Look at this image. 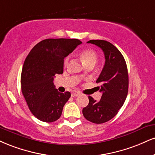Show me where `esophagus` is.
I'll return each instance as SVG.
<instances>
[{"instance_id":"esophagus-1","label":"esophagus","mask_w":155,"mask_h":155,"mask_svg":"<svg viewBox=\"0 0 155 155\" xmlns=\"http://www.w3.org/2000/svg\"><path fill=\"white\" fill-rule=\"evenodd\" d=\"M79 94H80V92H77V91H73V92H71L72 97H76V96L79 95Z\"/></svg>"}]
</instances>
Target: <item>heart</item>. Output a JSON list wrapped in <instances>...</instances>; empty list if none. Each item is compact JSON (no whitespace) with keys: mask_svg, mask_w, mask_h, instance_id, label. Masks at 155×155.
I'll use <instances>...</instances> for the list:
<instances>
[{"mask_svg":"<svg viewBox=\"0 0 155 155\" xmlns=\"http://www.w3.org/2000/svg\"><path fill=\"white\" fill-rule=\"evenodd\" d=\"M80 56H81L83 62L84 63L86 66L89 64V63H94L95 64L97 61V54L94 50L92 49L84 50L80 53ZM70 59V55L66 57V58L64 60V66H67L68 64Z\"/></svg>","mask_w":155,"mask_h":155,"instance_id":"heart-1","label":"heart"}]
</instances>
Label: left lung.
I'll return each mask as SVG.
<instances>
[{
	"mask_svg": "<svg viewBox=\"0 0 155 155\" xmlns=\"http://www.w3.org/2000/svg\"><path fill=\"white\" fill-rule=\"evenodd\" d=\"M87 42L101 48L105 63L96 81L100 84L97 89L102 93L101 100L96 101L89 96V104L83 108L82 113L90 122L103 124L116 115L127 97V66L122 54L110 42L101 40H91Z\"/></svg>",
	"mask_w": 155,
	"mask_h": 155,
	"instance_id": "8db88e82",
	"label": "left lung"
}]
</instances>
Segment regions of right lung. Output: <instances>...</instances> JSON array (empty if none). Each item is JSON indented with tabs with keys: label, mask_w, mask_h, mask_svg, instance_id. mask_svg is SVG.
Listing matches in <instances>:
<instances>
[{
	"label": "right lung",
	"mask_w": 155,
	"mask_h": 155,
	"mask_svg": "<svg viewBox=\"0 0 155 155\" xmlns=\"http://www.w3.org/2000/svg\"><path fill=\"white\" fill-rule=\"evenodd\" d=\"M81 42L77 39H46L35 46L24 63L21 75L22 94L37 119L57 120L71 97L59 92L53 84L55 74L63 72V60Z\"/></svg>",
	"instance_id": "right-lung-1"
}]
</instances>
